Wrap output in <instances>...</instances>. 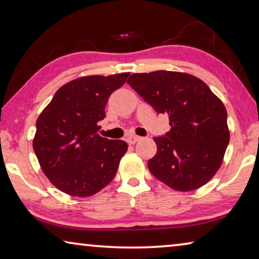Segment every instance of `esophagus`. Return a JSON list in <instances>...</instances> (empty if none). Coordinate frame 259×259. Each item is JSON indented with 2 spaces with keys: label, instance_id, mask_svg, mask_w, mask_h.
I'll return each instance as SVG.
<instances>
[{
  "label": "esophagus",
  "instance_id": "34e87169",
  "mask_svg": "<svg viewBox=\"0 0 259 259\" xmlns=\"http://www.w3.org/2000/svg\"><path fill=\"white\" fill-rule=\"evenodd\" d=\"M142 138L139 137V136H135V135H133V136H129L128 138H126V142H128L129 144H131V145H134V144H136L138 142V140H140Z\"/></svg>",
  "mask_w": 259,
  "mask_h": 259
}]
</instances>
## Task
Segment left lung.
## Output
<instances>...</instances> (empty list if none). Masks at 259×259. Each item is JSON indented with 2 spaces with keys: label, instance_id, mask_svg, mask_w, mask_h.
Segmentation results:
<instances>
[{
  "label": "left lung",
  "instance_id": "obj_1",
  "mask_svg": "<svg viewBox=\"0 0 259 259\" xmlns=\"http://www.w3.org/2000/svg\"><path fill=\"white\" fill-rule=\"evenodd\" d=\"M126 83L157 114L169 116L171 129L154 137L157 151L148 160L153 176L182 192L208 183L230 143L224 104L203 81L186 73H136Z\"/></svg>",
  "mask_w": 259,
  "mask_h": 259
}]
</instances>
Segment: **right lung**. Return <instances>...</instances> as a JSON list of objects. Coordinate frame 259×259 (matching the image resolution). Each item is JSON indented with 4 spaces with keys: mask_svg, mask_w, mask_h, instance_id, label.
<instances>
[{
    "mask_svg": "<svg viewBox=\"0 0 259 259\" xmlns=\"http://www.w3.org/2000/svg\"><path fill=\"white\" fill-rule=\"evenodd\" d=\"M130 73L84 76L66 83L55 94L36 121L33 148L50 182L66 194L94 195L115 177L128 150L123 140L97 133L106 117L105 106Z\"/></svg>",
    "mask_w": 259,
    "mask_h": 259,
    "instance_id": "add662e5",
    "label": "right lung"
}]
</instances>
